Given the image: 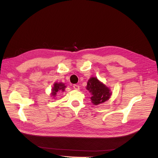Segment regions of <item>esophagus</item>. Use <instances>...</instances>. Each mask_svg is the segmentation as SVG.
<instances>
[{
	"mask_svg": "<svg viewBox=\"0 0 158 158\" xmlns=\"http://www.w3.org/2000/svg\"><path fill=\"white\" fill-rule=\"evenodd\" d=\"M73 88H74V89H76V90H78L80 89V86H79L78 85H77V84L73 85Z\"/></svg>",
	"mask_w": 158,
	"mask_h": 158,
	"instance_id": "obj_1",
	"label": "esophagus"
}]
</instances>
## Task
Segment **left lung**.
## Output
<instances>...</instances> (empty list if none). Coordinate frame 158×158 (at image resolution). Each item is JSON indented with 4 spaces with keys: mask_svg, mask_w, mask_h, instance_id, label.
<instances>
[{
    "mask_svg": "<svg viewBox=\"0 0 158 158\" xmlns=\"http://www.w3.org/2000/svg\"><path fill=\"white\" fill-rule=\"evenodd\" d=\"M85 88L90 93V99L95 106L106 102L112 95L110 88L96 77H91L88 80Z\"/></svg>",
    "mask_w": 158,
    "mask_h": 158,
    "instance_id": "left-lung-1",
    "label": "left lung"
}]
</instances>
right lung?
<instances>
[{
    "instance_id": "1",
    "label": "right lung",
    "mask_w": 158,
    "mask_h": 158,
    "mask_svg": "<svg viewBox=\"0 0 158 158\" xmlns=\"http://www.w3.org/2000/svg\"><path fill=\"white\" fill-rule=\"evenodd\" d=\"M66 85L63 82H55L53 84V86L52 87L51 89V97L55 98L57 94H59L60 92H64Z\"/></svg>"
}]
</instances>
